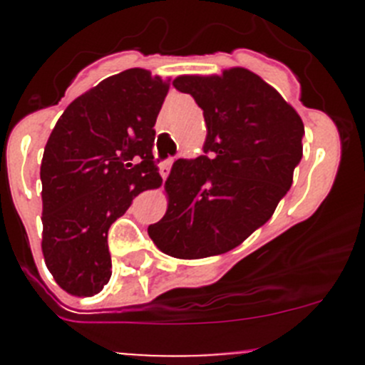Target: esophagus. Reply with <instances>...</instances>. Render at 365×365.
Returning a JSON list of instances; mask_svg holds the SVG:
<instances>
[{
	"label": "esophagus",
	"mask_w": 365,
	"mask_h": 365,
	"mask_svg": "<svg viewBox=\"0 0 365 365\" xmlns=\"http://www.w3.org/2000/svg\"><path fill=\"white\" fill-rule=\"evenodd\" d=\"M171 165H173V159H168V160H164V162H160V175H162V178H168V175H169V171H171Z\"/></svg>",
	"instance_id": "esophagus-1"
}]
</instances>
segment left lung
I'll return each instance as SVG.
<instances>
[{"label":"left lung","mask_w":365,"mask_h":365,"mask_svg":"<svg viewBox=\"0 0 365 365\" xmlns=\"http://www.w3.org/2000/svg\"><path fill=\"white\" fill-rule=\"evenodd\" d=\"M173 86L203 109L208 134L205 155L173 164L168 212L148 235L173 257L217 256L263 226L286 196L302 160L304 123L247 68L182 76Z\"/></svg>","instance_id":"left-lung-1"}]
</instances>
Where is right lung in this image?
Masks as SVG:
<instances>
[{
	"mask_svg": "<svg viewBox=\"0 0 365 365\" xmlns=\"http://www.w3.org/2000/svg\"><path fill=\"white\" fill-rule=\"evenodd\" d=\"M168 83L128 68L77 97L43 150L42 252L54 281L76 297L111 279L108 231L143 190L159 187L155 121Z\"/></svg>",
	"mask_w": 365,
	"mask_h": 365,
	"instance_id": "1",
	"label": "right lung"
}]
</instances>
